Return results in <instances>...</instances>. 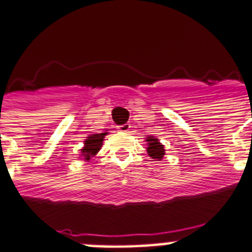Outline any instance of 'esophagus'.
<instances>
[{"label": "esophagus", "mask_w": 252, "mask_h": 252, "mask_svg": "<svg viewBox=\"0 0 252 252\" xmlns=\"http://www.w3.org/2000/svg\"><path fill=\"white\" fill-rule=\"evenodd\" d=\"M130 124H123V126H118V130L119 131H123V133H128L129 130H130Z\"/></svg>", "instance_id": "1"}]
</instances>
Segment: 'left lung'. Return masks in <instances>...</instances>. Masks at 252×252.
<instances>
[{
	"label": "left lung",
	"mask_w": 252,
	"mask_h": 252,
	"mask_svg": "<svg viewBox=\"0 0 252 252\" xmlns=\"http://www.w3.org/2000/svg\"><path fill=\"white\" fill-rule=\"evenodd\" d=\"M147 142V154L155 161H161L163 158V156L166 155V149H164V145H162V142L157 138H154L152 135L147 136L146 140Z\"/></svg>",
	"instance_id": "1"
}]
</instances>
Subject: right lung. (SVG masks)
Segmentation results:
<instances>
[{
    "label": "right lung",
    "instance_id": "1",
    "mask_svg": "<svg viewBox=\"0 0 252 252\" xmlns=\"http://www.w3.org/2000/svg\"><path fill=\"white\" fill-rule=\"evenodd\" d=\"M106 135H107V131L100 134H90L84 141V146L80 150L81 154L79 158H84L85 162H90V159L95 157L101 150V147H102L103 139H105Z\"/></svg>",
    "mask_w": 252,
    "mask_h": 252
}]
</instances>
